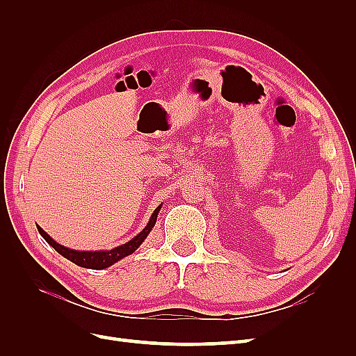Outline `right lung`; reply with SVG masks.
<instances>
[{
  "label": "right lung",
  "instance_id": "add662e5",
  "mask_svg": "<svg viewBox=\"0 0 356 356\" xmlns=\"http://www.w3.org/2000/svg\"><path fill=\"white\" fill-rule=\"evenodd\" d=\"M160 208H161V204L153 212L152 218H149V221L147 224V227L141 233L135 236L132 241H129L127 243H124L122 246H117V248H114V250H110V251H74V250H70V248H65V246L56 243L41 227H37V229L42 238L46 239V242H49L53 248H55V251H58L62 257H65L67 260L72 261L74 264H77L80 267L93 268V270H101V268L110 267L111 264L117 263L118 260H122V258H124L127 255H131L132 252H135L138 250V246L145 241L148 233L152 232V229L154 227Z\"/></svg>",
  "mask_w": 356,
  "mask_h": 356
}]
</instances>
